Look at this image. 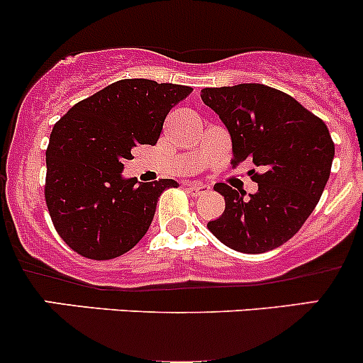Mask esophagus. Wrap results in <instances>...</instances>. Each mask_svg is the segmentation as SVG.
Here are the masks:
<instances>
[{
  "label": "esophagus",
  "instance_id": "esophagus-1",
  "mask_svg": "<svg viewBox=\"0 0 363 363\" xmlns=\"http://www.w3.org/2000/svg\"><path fill=\"white\" fill-rule=\"evenodd\" d=\"M186 191H188L191 196H200V195H203V193L208 191V186H205V184H189L188 188H186Z\"/></svg>",
  "mask_w": 363,
  "mask_h": 363
}]
</instances>
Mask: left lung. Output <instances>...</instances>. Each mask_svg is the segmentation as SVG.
Segmentation results:
<instances>
[{
	"label": "left lung",
	"mask_w": 363,
	"mask_h": 363,
	"mask_svg": "<svg viewBox=\"0 0 363 363\" xmlns=\"http://www.w3.org/2000/svg\"><path fill=\"white\" fill-rule=\"evenodd\" d=\"M202 101L219 116L232 137L237 167L246 160L258 191L214 186L225 196V212L207 228L230 250L259 255L276 250L302 228L330 177L335 149L323 121L290 94L263 84L205 87Z\"/></svg>",
	"instance_id": "1"
}]
</instances>
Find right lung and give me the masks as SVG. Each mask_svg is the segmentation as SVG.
<instances>
[{"label":"right lung","instance_id":"1","mask_svg":"<svg viewBox=\"0 0 363 363\" xmlns=\"http://www.w3.org/2000/svg\"><path fill=\"white\" fill-rule=\"evenodd\" d=\"M189 86L123 79L79 101L54 124L45 151V203L69 250L89 259L124 255L145 235L172 179H123L137 144L155 145Z\"/></svg>","mask_w":363,"mask_h":363}]
</instances>
